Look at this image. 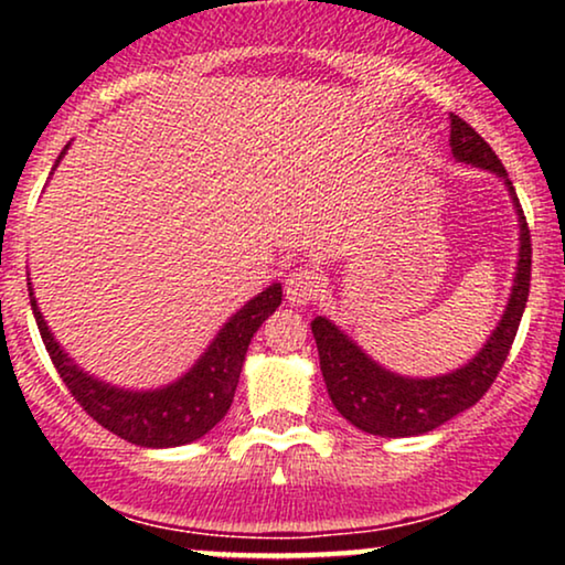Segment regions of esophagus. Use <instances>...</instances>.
<instances>
[{
    "label": "esophagus",
    "instance_id": "esophagus-1",
    "mask_svg": "<svg viewBox=\"0 0 565 565\" xmlns=\"http://www.w3.org/2000/svg\"><path fill=\"white\" fill-rule=\"evenodd\" d=\"M323 289V278L319 270L313 268H297L291 270L284 281V291H287V300L291 305H308L313 302L316 297L321 295Z\"/></svg>",
    "mask_w": 565,
    "mask_h": 565
}]
</instances>
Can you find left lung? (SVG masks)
<instances>
[{
  "label": "left lung",
  "instance_id": "8db88e82",
  "mask_svg": "<svg viewBox=\"0 0 565 565\" xmlns=\"http://www.w3.org/2000/svg\"><path fill=\"white\" fill-rule=\"evenodd\" d=\"M449 119L451 157L462 164L489 170L508 188L518 215V228H521L518 233L515 278H512L502 319L489 334V340L483 342V348L472 355L468 364L454 369L449 374H438V377H406V374L391 372V369L377 364L353 337H348L327 316H316L310 321L329 398L350 425L372 433V436H423V433L436 430L438 425L449 423L459 412L478 404L481 395L491 387V382L497 380L504 359H508L518 323L526 310L531 284V236L526 217L518 204L515 188H512L508 170L491 151L489 142L459 116L451 114Z\"/></svg>",
  "mask_w": 565,
  "mask_h": 565
}]
</instances>
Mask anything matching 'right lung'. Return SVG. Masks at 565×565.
<instances>
[{"mask_svg":"<svg viewBox=\"0 0 565 565\" xmlns=\"http://www.w3.org/2000/svg\"><path fill=\"white\" fill-rule=\"evenodd\" d=\"M68 146L55 159V167L61 164ZM29 300L44 348L84 412L129 444L146 446V449H172V446L193 444L206 436L228 414L252 337L281 305V284H270L260 295L252 297L244 308H238L183 377L170 385L151 387V391L116 387L111 382H103L84 372L50 332L36 305L34 289H31V278Z\"/></svg>","mask_w":565,"mask_h":565,"instance_id":"add662e5","label":"right lung"}]
</instances>
